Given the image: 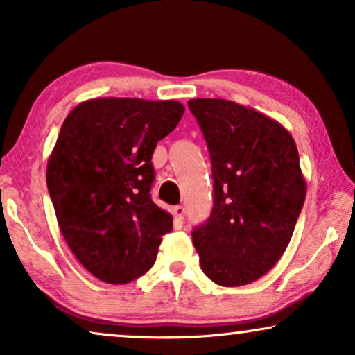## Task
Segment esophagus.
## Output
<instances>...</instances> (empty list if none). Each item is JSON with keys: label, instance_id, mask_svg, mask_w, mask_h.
<instances>
[{"label": "esophagus", "instance_id": "34e87169", "mask_svg": "<svg viewBox=\"0 0 355 355\" xmlns=\"http://www.w3.org/2000/svg\"><path fill=\"white\" fill-rule=\"evenodd\" d=\"M173 215L176 220H184V215H186V208H184L182 205H178L173 208Z\"/></svg>", "mask_w": 355, "mask_h": 355}]
</instances>
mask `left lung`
Listing matches in <instances>:
<instances>
[{"label":"left lung","instance_id":"obj_1","mask_svg":"<svg viewBox=\"0 0 355 355\" xmlns=\"http://www.w3.org/2000/svg\"><path fill=\"white\" fill-rule=\"evenodd\" d=\"M207 140L213 208L192 231L213 283H254L284 254L305 200L299 152L278 121L223 98L187 101Z\"/></svg>","mask_w":355,"mask_h":355}]
</instances>
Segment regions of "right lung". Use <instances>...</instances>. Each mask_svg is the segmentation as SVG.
Segmentation results:
<instances>
[{
  "instance_id": "obj_1",
  "label": "right lung",
  "mask_w": 355,
  "mask_h": 355,
  "mask_svg": "<svg viewBox=\"0 0 355 355\" xmlns=\"http://www.w3.org/2000/svg\"><path fill=\"white\" fill-rule=\"evenodd\" d=\"M184 114L174 100L94 98L67 114L46 166L56 220L95 278L125 284L157 260L173 216L150 198L152 155Z\"/></svg>"
}]
</instances>
